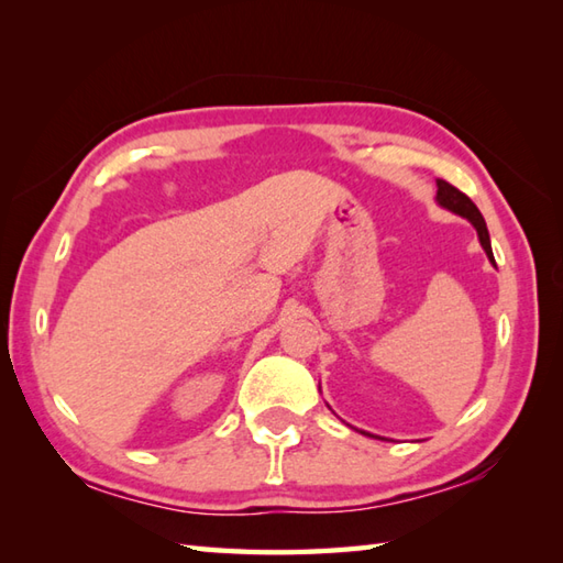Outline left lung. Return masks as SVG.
Wrapping results in <instances>:
<instances>
[{
  "instance_id": "1",
  "label": "left lung",
  "mask_w": 563,
  "mask_h": 563,
  "mask_svg": "<svg viewBox=\"0 0 563 563\" xmlns=\"http://www.w3.org/2000/svg\"><path fill=\"white\" fill-rule=\"evenodd\" d=\"M435 184H438V196H435L438 206H440V208H445V210H450V212H454V214H460V218L470 220V222L474 224V230H476V236H479V244H482V249L486 251L488 261L494 263L492 236H488L486 222H484V218H482L479 208H476L474 202L462 194V190H457V188H454V186H452V184H448V181H442V178H438ZM361 433H363V435H369V433H365V430H361ZM373 438H377V435H373ZM377 440H385V438H377Z\"/></svg>"
}]
</instances>
